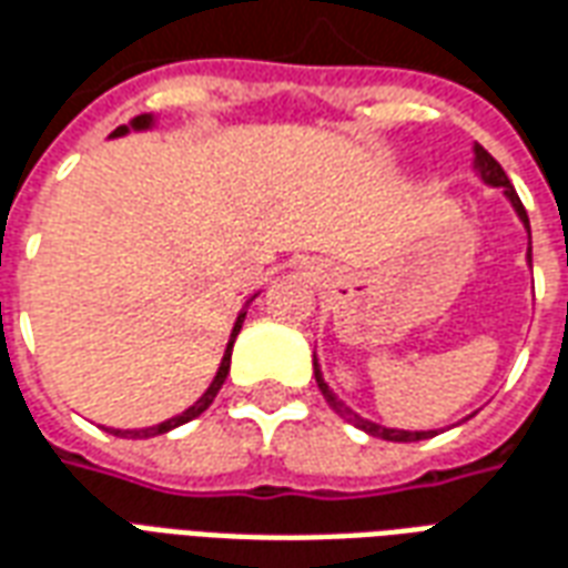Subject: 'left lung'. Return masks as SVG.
I'll use <instances>...</instances> for the list:
<instances>
[{"label":"left lung","mask_w":568,"mask_h":568,"mask_svg":"<svg viewBox=\"0 0 568 568\" xmlns=\"http://www.w3.org/2000/svg\"><path fill=\"white\" fill-rule=\"evenodd\" d=\"M475 173L480 175V182L489 187H501V194H505V200L511 203V210L517 212V219L524 222L526 227V236H529V215H526L524 203H520V197H517V191H514V185L508 182V175H505V170L499 166V161L489 154L484 145H477L475 142ZM526 264L532 267V236H529V246H526ZM313 374H316V383H320L322 395H325V402L332 405L334 414H341V417L346 419V423H353L356 428H362V432H368V435H374V438H383V440H426V438H435L438 432L435 428H428V432H407V428H386L381 426V423H371V419L358 417L356 410H349V407L334 395V389L325 383V377H322V368H320V358H316V353H313Z\"/></svg>","instance_id":"left-lung-1"}]
</instances>
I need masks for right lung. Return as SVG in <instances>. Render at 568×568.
Instances as JSON below:
<instances>
[{
	"instance_id": "1",
	"label": "right lung",
	"mask_w": 568,
	"mask_h": 568,
	"mask_svg": "<svg viewBox=\"0 0 568 568\" xmlns=\"http://www.w3.org/2000/svg\"><path fill=\"white\" fill-rule=\"evenodd\" d=\"M154 128H158V118H154V115H136L133 121H130V124L118 128L115 133H112V140H118V136H128V133H145V130H154ZM255 297H258V292L248 297L246 304H243V310L236 313V322H234V328H231V337H227V346H224V356H222V362H219V371H215V377H212V383L206 386V393L200 395L194 405L185 407V410H182L179 417L163 419V423H158V426H149V428H109V432H112V435H118V438H154V435H163V432H170V428L185 426V423H191L194 417H200V414H203V410L212 405V398L219 395L224 377H227V371H231V353H234V341H236V334H240V328H243V320H246L248 304H252Z\"/></svg>"
}]
</instances>
